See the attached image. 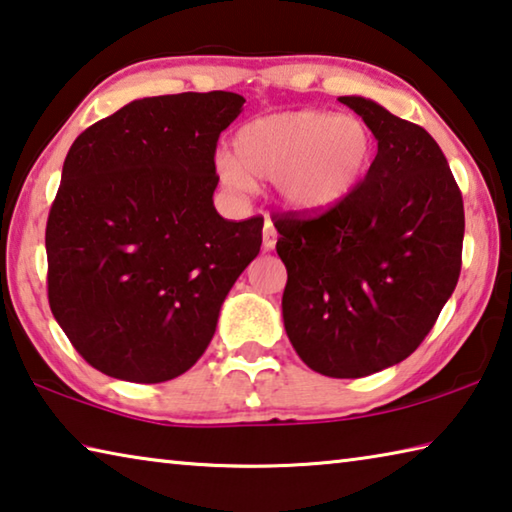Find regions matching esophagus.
I'll return each mask as SVG.
<instances>
[{
	"instance_id": "esophagus-1",
	"label": "esophagus",
	"mask_w": 512,
	"mask_h": 512,
	"mask_svg": "<svg viewBox=\"0 0 512 512\" xmlns=\"http://www.w3.org/2000/svg\"><path fill=\"white\" fill-rule=\"evenodd\" d=\"M262 237H264V248H266V250H273L275 244H277V230L273 228V221H271V219L264 221Z\"/></svg>"
}]
</instances>
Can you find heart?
Here are the masks:
<instances>
[{
  "label": "heart",
  "mask_w": 512,
  "mask_h": 512,
  "mask_svg": "<svg viewBox=\"0 0 512 512\" xmlns=\"http://www.w3.org/2000/svg\"><path fill=\"white\" fill-rule=\"evenodd\" d=\"M377 137L357 115L300 108L246 121L232 137V158L219 155L216 173L237 194L273 183L293 210L318 212L345 201L375 164Z\"/></svg>",
  "instance_id": "b5f03b06"
}]
</instances>
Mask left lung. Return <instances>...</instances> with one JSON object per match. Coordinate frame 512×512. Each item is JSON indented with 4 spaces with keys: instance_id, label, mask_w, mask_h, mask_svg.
Returning <instances> with one entry per match:
<instances>
[{
    "instance_id": "1",
    "label": "left lung",
    "mask_w": 512,
    "mask_h": 512,
    "mask_svg": "<svg viewBox=\"0 0 512 512\" xmlns=\"http://www.w3.org/2000/svg\"><path fill=\"white\" fill-rule=\"evenodd\" d=\"M377 137L366 180L320 214H275L284 329L311 370L357 379L404 361L461 275L463 196L436 140L363 97Z\"/></svg>"
}]
</instances>
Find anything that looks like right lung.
Instances as JSON below:
<instances>
[{"instance_id":"add662e5","label":"right lung","mask_w":512,"mask_h":512,"mask_svg":"<svg viewBox=\"0 0 512 512\" xmlns=\"http://www.w3.org/2000/svg\"><path fill=\"white\" fill-rule=\"evenodd\" d=\"M235 92L131 101L69 149L49 210L47 296L76 352L103 375L160 384L210 345L225 296L262 246V216L214 210L216 142Z\"/></svg>"}]
</instances>
